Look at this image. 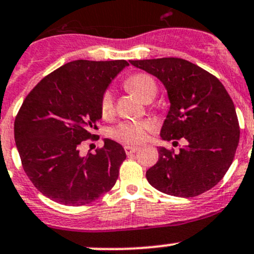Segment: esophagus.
Segmentation results:
<instances>
[{
	"mask_svg": "<svg viewBox=\"0 0 254 254\" xmlns=\"http://www.w3.org/2000/svg\"><path fill=\"white\" fill-rule=\"evenodd\" d=\"M137 148L139 147H136V146H130V145L124 146V150H125V152H127V155H131V153L136 152Z\"/></svg>",
	"mask_w": 254,
	"mask_h": 254,
	"instance_id": "esophagus-1",
	"label": "esophagus"
}]
</instances>
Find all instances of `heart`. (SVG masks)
Listing matches in <instances>:
<instances>
[{
	"label": "heart",
	"mask_w": 254,
	"mask_h": 254,
	"mask_svg": "<svg viewBox=\"0 0 254 254\" xmlns=\"http://www.w3.org/2000/svg\"><path fill=\"white\" fill-rule=\"evenodd\" d=\"M125 86L134 92L143 102L155 98L157 84L148 73H135L125 81ZM114 109V97L111 89H107L101 98V113L103 117H109ZM151 129L150 123L146 122H122L112 129V136L124 143H140L145 140L146 132Z\"/></svg>",
	"instance_id": "1"
}]
</instances>
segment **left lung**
<instances>
[{
  "label": "left lung",
  "mask_w": 254,
  "mask_h": 254,
  "mask_svg": "<svg viewBox=\"0 0 254 254\" xmlns=\"http://www.w3.org/2000/svg\"><path fill=\"white\" fill-rule=\"evenodd\" d=\"M157 77L167 89L170 111L162 140L183 139L179 152L158 147V161L148 168V183L179 198L196 196L216 186L234 161L240 125L224 84L195 64L178 58L130 60Z\"/></svg>",
  "instance_id": "1"
}]
</instances>
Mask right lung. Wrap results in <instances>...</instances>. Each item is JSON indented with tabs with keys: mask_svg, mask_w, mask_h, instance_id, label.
Returning a JSON list of instances; mask_svg holds the SVG:
<instances>
[{
	"mask_svg": "<svg viewBox=\"0 0 254 254\" xmlns=\"http://www.w3.org/2000/svg\"><path fill=\"white\" fill-rule=\"evenodd\" d=\"M125 60H76L44 77L25 97L14 140L24 172L35 188L59 204L84 205L114 187L127 158L120 143L104 139L96 153L79 155L82 141L96 139L101 98Z\"/></svg>",
	"mask_w": 254,
	"mask_h": 254,
	"instance_id": "right-lung-1",
	"label": "right lung"
}]
</instances>
